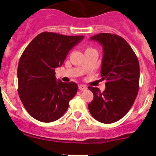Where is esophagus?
<instances>
[{
    "mask_svg": "<svg viewBox=\"0 0 156 156\" xmlns=\"http://www.w3.org/2000/svg\"><path fill=\"white\" fill-rule=\"evenodd\" d=\"M79 89L80 90H85L87 89V87L85 85H83V84H80L79 85Z\"/></svg>",
    "mask_w": 156,
    "mask_h": 156,
    "instance_id": "esophagus-1",
    "label": "esophagus"
}]
</instances>
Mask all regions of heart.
<instances>
[{"label":"heart","instance_id":"1","mask_svg":"<svg viewBox=\"0 0 156 156\" xmlns=\"http://www.w3.org/2000/svg\"><path fill=\"white\" fill-rule=\"evenodd\" d=\"M90 50H94L93 48H87L86 50H85V51H90Z\"/></svg>","mask_w":156,"mask_h":156}]
</instances>
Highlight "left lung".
<instances>
[{"label":"left lung","mask_w":156,"mask_h":156,"mask_svg":"<svg viewBox=\"0 0 156 156\" xmlns=\"http://www.w3.org/2000/svg\"><path fill=\"white\" fill-rule=\"evenodd\" d=\"M103 48L101 76L105 80V89L88 87L94 99L88 105L96 120L112 123L126 115L137 98L139 90L140 66L131 47L122 37L101 34L90 37Z\"/></svg>","instance_id":"left-lung-1"}]
</instances>
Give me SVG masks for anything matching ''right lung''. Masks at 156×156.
<instances>
[{
  "mask_svg": "<svg viewBox=\"0 0 156 156\" xmlns=\"http://www.w3.org/2000/svg\"><path fill=\"white\" fill-rule=\"evenodd\" d=\"M83 38L43 32L23 51L18 66V92L25 108L34 119L54 122L68 109L78 87L74 82L58 81L55 70Z\"/></svg>",
  "mask_w": 156,
  "mask_h": 156,
  "instance_id": "right-lung-1",
  "label": "right lung"
}]
</instances>
